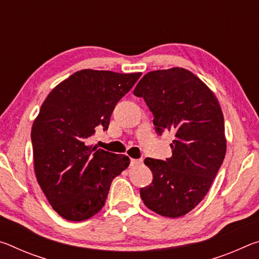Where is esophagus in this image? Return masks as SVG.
<instances>
[{
	"mask_svg": "<svg viewBox=\"0 0 259 259\" xmlns=\"http://www.w3.org/2000/svg\"><path fill=\"white\" fill-rule=\"evenodd\" d=\"M140 163H142V160H138V159H131V160H130V164L133 165V166L138 165V164H140Z\"/></svg>",
	"mask_w": 259,
	"mask_h": 259,
	"instance_id": "obj_1",
	"label": "esophagus"
}]
</instances>
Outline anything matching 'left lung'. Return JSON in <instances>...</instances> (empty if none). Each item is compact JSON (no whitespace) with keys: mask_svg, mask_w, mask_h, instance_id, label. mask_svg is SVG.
I'll return each instance as SVG.
<instances>
[{"mask_svg":"<svg viewBox=\"0 0 259 259\" xmlns=\"http://www.w3.org/2000/svg\"><path fill=\"white\" fill-rule=\"evenodd\" d=\"M134 95L153 112L156 133L175 136L171 157L145 159L153 182L140 188V196L157 214L182 217L202 201L225 157L221 105L205 83L182 67L148 72Z\"/></svg>","mask_w":259,"mask_h":259,"instance_id":"left-lung-1","label":"left lung"}]
</instances>
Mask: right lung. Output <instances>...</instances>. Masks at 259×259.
<instances>
[{"mask_svg":"<svg viewBox=\"0 0 259 259\" xmlns=\"http://www.w3.org/2000/svg\"><path fill=\"white\" fill-rule=\"evenodd\" d=\"M142 73L81 69L52 89L33 122L34 171L52 209L81 222L100 211L114 178L130 159L89 145L97 126L107 130L117 102Z\"/></svg>","mask_w":259,"mask_h":259,"instance_id":"add662e5","label":"right lung"}]
</instances>
